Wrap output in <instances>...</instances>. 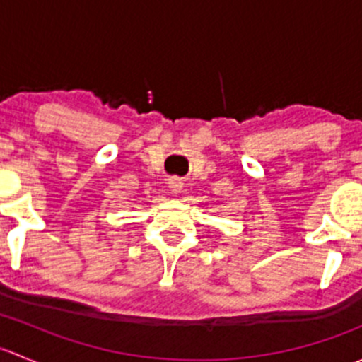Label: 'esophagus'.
Listing matches in <instances>:
<instances>
[{
	"mask_svg": "<svg viewBox=\"0 0 362 362\" xmlns=\"http://www.w3.org/2000/svg\"><path fill=\"white\" fill-rule=\"evenodd\" d=\"M170 189H171V192H173V194H178V192H182V189H184V184H182L180 178H171Z\"/></svg>",
	"mask_w": 362,
	"mask_h": 362,
	"instance_id": "esophagus-1",
	"label": "esophagus"
}]
</instances>
